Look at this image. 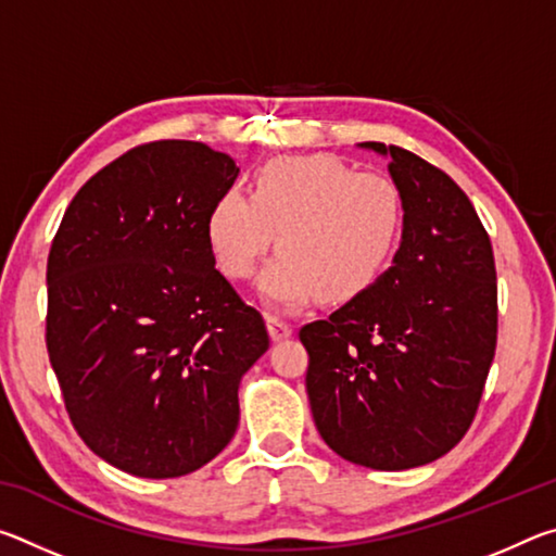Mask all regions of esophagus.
<instances>
[{
	"label": "esophagus",
	"instance_id": "34e87169",
	"mask_svg": "<svg viewBox=\"0 0 556 556\" xmlns=\"http://www.w3.org/2000/svg\"><path fill=\"white\" fill-rule=\"evenodd\" d=\"M267 328H269L271 341H285V338H289L291 331H294L291 324L281 321V318H277V316H267Z\"/></svg>",
	"mask_w": 556,
	"mask_h": 556
}]
</instances>
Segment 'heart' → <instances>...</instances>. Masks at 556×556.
<instances>
[{"instance_id":"obj_1","label":"heart","mask_w":556,"mask_h":556,"mask_svg":"<svg viewBox=\"0 0 556 556\" xmlns=\"http://www.w3.org/2000/svg\"><path fill=\"white\" fill-rule=\"evenodd\" d=\"M404 228L407 201L392 178L355 174L341 159L312 154L271 159L257 172L252 195L238 188L220 193L205 235L232 279L255 275L277 238L281 252L260 279L262 296L299 308L318 294L351 301L378 285Z\"/></svg>"}]
</instances>
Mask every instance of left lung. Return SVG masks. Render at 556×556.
Segmentation results:
<instances>
[{"label": "left lung", "instance_id": "obj_1", "mask_svg": "<svg viewBox=\"0 0 556 556\" xmlns=\"http://www.w3.org/2000/svg\"><path fill=\"white\" fill-rule=\"evenodd\" d=\"M390 156L407 201L392 267L365 294L299 331L321 439L375 470L431 464L476 417L497 341L491 238L454 178L402 147Z\"/></svg>", "mask_w": 556, "mask_h": 556}]
</instances>
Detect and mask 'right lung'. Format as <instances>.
Wrapping results in <instances>:
<instances>
[{
	"label": "right lung",
	"mask_w": 556,
	"mask_h": 556,
	"mask_svg": "<svg viewBox=\"0 0 556 556\" xmlns=\"http://www.w3.org/2000/svg\"><path fill=\"white\" fill-rule=\"evenodd\" d=\"M238 174L201 142L139 144L75 193L51 242L53 372L78 437L125 473L176 478L218 456L269 348L205 235Z\"/></svg>",
	"instance_id": "right-lung-1"
}]
</instances>
